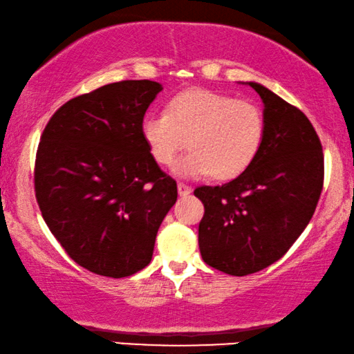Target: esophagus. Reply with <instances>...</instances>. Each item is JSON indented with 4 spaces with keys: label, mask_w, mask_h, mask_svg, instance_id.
Returning <instances> with one entry per match:
<instances>
[{
    "label": "esophagus",
    "mask_w": 354,
    "mask_h": 354,
    "mask_svg": "<svg viewBox=\"0 0 354 354\" xmlns=\"http://www.w3.org/2000/svg\"><path fill=\"white\" fill-rule=\"evenodd\" d=\"M177 190H178V195H180V196H187V195H190V193H192V187L187 185V183L180 182L177 185Z\"/></svg>",
    "instance_id": "esophagus-1"
}]
</instances>
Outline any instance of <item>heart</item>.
<instances>
[{"mask_svg": "<svg viewBox=\"0 0 354 354\" xmlns=\"http://www.w3.org/2000/svg\"><path fill=\"white\" fill-rule=\"evenodd\" d=\"M142 133L161 166H172L188 145L192 151L177 166L182 176L212 174L217 180H230L258 158L266 137V115L250 100L188 90L169 101L167 113L145 115Z\"/></svg>", "mask_w": 354, "mask_h": 354, "instance_id": "b5f03b06", "label": "heart"}]
</instances>
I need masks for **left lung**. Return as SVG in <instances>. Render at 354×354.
I'll return each mask as SVG.
<instances>
[{
    "label": "left lung",
    "instance_id": "8db88e82",
    "mask_svg": "<svg viewBox=\"0 0 354 354\" xmlns=\"http://www.w3.org/2000/svg\"><path fill=\"white\" fill-rule=\"evenodd\" d=\"M264 103L266 137L254 162L229 183L198 187L205 206L198 229L201 258L230 275H248L287 253L316 211L324 153L297 106L248 82Z\"/></svg>",
    "mask_w": 354,
    "mask_h": 354
}]
</instances>
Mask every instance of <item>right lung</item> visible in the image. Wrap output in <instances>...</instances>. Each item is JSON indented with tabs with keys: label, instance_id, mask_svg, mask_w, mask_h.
Segmentation results:
<instances>
[{
	"label": "right lung",
	"instance_id": "1",
	"mask_svg": "<svg viewBox=\"0 0 354 354\" xmlns=\"http://www.w3.org/2000/svg\"><path fill=\"white\" fill-rule=\"evenodd\" d=\"M158 82L122 80L75 96L53 114L37 149L35 196L48 229L90 272L120 279L147 268L177 201L142 133Z\"/></svg>",
	"mask_w": 354,
	"mask_h": 354
}]
</instances>
